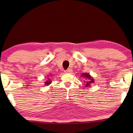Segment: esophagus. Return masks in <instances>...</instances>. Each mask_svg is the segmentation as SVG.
<instances>
[{"label":"esophagus","mask_w":133,"mask_h":133,"mask_svg":"<svg viewBox=\"0 0 133 133\" xmlns=\"http://www.w3.org/2000/svg\"><path fill=\"white\" fill-rule=\"evenodd\" d=\"M65 73H68V74H70V73H71L72 72V70L71 69H68L67 70H66V71H64Z\"/></svg>","instance_id":"1"}]
</instances>
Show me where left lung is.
Segmentation results:
<instances>
[{"label":"left lung","instance_id":"left-lung-1","mask_svg":"<svg viewBox=\"0 0 133 133\" xmlns=\"http://www.w3.org/2000/svg\"><path fill=\"white\" fill-rule=\"evenodd\" d=\"M81 76L86 80V81L84 82V83H86L85 86L87 87H89V86H91L90 84L94 82V78L90 75L89 73H83Z\"/></svg>","mask_w":133,"mask_h":133}]
</instances>
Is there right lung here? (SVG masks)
<instances>
[{
    "label": "right lung",
    "mask_w": 133,
    "mask_h": 133,
    "mask_svg": "<svg viewBox=\"0 0 133 133\" xmlns=\"http://www.w3.org/2000/svg\"><path fill=\"white\" fill-rule=\"evenodd\" d=\"M51 75H50V76H49V77H51ZM51 79L49 78H47V80L44 82V85L45 86H49L50 84H51Z\"/></svg>",
    "instance_id": "right-lung-1"
}]
</instances>
